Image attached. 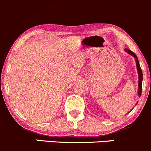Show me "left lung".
<instances>
[{
	"instance_id": "8db88e82",
	"label": "left lung",
	"mask_w": 151,
	"mask_h": 151,
	"mask_svg": "<svg viewBox=\"0 0 151 151\" xmlns=\"http://www.w3.org/2000/svg\"><path fill=\"white\" fill-rule=\"evenodd\" d=\"M125 51L127 52V53H129V55H132L134 58H135L136 65H137V72H138V76H139L138 95H139V96H140L141 93H142V70H141V68H140V64H139L138 59H137V56H136V55L134 54L133 52L130 51V50H127V49H125Z\"/></svg>"
}]
</instances>
